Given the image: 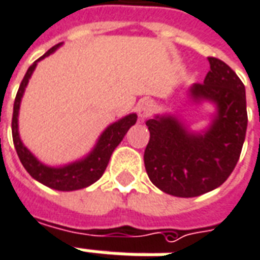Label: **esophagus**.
Here are the masks:
<instances>
[{"label":"esophagus","instance_id":"esophagus-1","mask_svg":"<svg viewBox=\"0 0 260 260\" xmlns=\"http://www.w3.org/2000/svg\"><path fill=\"white\" fill-rule=\"evenodd\" d=\"M153 109H155V107H153L152 101H149V100H143L141 102H138L137 113L140 120H145L147 117L151 116Z\"/></svg>","mask_w":260,"mask_h":260}]
</instances>
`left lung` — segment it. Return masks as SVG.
Listing matches in <instances>:
<instances>
[{
  "label": "left lung",
  "mask_w": 260,
  "mask_h": 260,
  "mask_svg": "<svg viewBox=\"0 0 260 260\" xmlns=\"http://www.w3.org/2000/svg\"><path fill=\"white\" fill-rule=\"evenodd\" d=\"M204 83L190 88L192 101H210L216 116L202 134L188 132L173 116L145 122L149 143L144 164L149 180L166 194L191 198L221 185L236 168L247 133L245 87L223 60L209 56Z\"/></svg>",
  "instance_id": "left-lung-1"
}]
</instances>
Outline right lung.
Returning a JSON list of instances; mask_svg holds the SVG:
<instances>
[{"instance_id": "add662e5", "label": "right lung", "mask_w": 260, "mask_h": 260, "mask_svg": "<svg viewBox=\"0 0 260 260\" xmlns=\"http://www.w3.org/2000/svg\"><path fill=\"white\" fill-rule=\"evenodd\" d=\"M59 45L60 44L54 45L51 50L47 51L26 72L23 80H22L20 86H19L15 102H13L12 138L13 144H15V149L18 152L20 162H22L24 169L27 170V173L34 180H37V181L43 183V184L50 187V188H54V190L75 191L80 190V188H86V187L91 185L92 183H95L96 180L104 174V172L107 169L108 162L111 159L112 152L120 144L123 137L128 132V128L132 127L133 124H136L137 115L136 113H130L127 116L122 117L120 120L112 123L111 126L102 133L94 149L84 159L76 160L73 164L66 165V166H62V168H51V166L41 164L39 159L36 158L33 153L24 147L22 140L19 137V107H20V101H22V96H23L24 88H26L27 83H29V79L33 75L34 69L37 66V62L52 54Z\"/></svg>"}]
</instances>
